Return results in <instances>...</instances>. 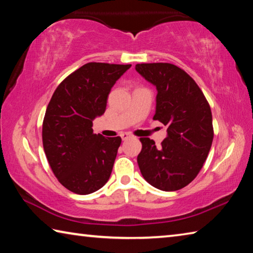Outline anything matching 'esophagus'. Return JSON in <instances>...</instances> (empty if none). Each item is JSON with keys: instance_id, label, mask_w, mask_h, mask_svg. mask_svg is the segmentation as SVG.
<instances>
[{"instance_id": "esophagus-1", "label": "esophagus", "mask_w": 253, "mask_h": 253, "mask_svg": "<svg viewBox=\"0 0 253 253\" xmlns=\"http://www.w3.org/2000/svg\"><path fill=\"white\" fill-rule=\"evenodd\" d=\"M121 137H122L123 140H126L128 138H130V134H129V132H122Z\"/></svg>"}]
</instances>
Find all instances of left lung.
Returning <instances> with one entry per match:
<instances>
[{"label":"left lung","mask_w":253,"mask_h":253,"mask_svg":"<svg viewBox=\"0 0 253 253\" xmlns=\"http://www.w3.org/2000/svg\"><path fill=\"white\" fill-rule=\"evenodd\" d=\"M135 69L156 87L153 119L168 126L160 147L148 137L139 138L140 173L158 190H181L196 177L211 149V108L199 85L181 68L158 62L140 63Z\"/></svg>","instance_id":"obj_1"}]
</instances>
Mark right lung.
I'll return each instance as SVG.
<instances>
[{
	"instance_id": "add662e5",
	"label": "right lung",
	"mask_w": 253,
	"mask_h": 253,
	"mask_svg": "<svg viewBox=\"0 0 253 253\" xmlns=\"http://www.w3.org/2000/svg\"><path fill=\"white\" fill-rule=\"evenodd\" d=\"M131 65L85 63L62 81L42 126L45 156L55 177L76 194L93 193L108 182L122 138L93 134L108 95Z\"/></svg>"
}]
</instances>
